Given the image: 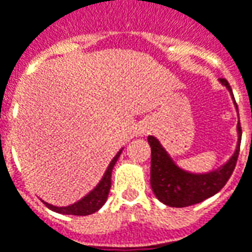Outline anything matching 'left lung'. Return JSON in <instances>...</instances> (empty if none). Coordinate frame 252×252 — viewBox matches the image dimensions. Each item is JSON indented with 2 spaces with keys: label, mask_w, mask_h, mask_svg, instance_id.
<instances>
[{
  "label": "left lung",
  "mask_w": 252,
  "mask_h": 252,
  "mask_svg": "<svg viewBox=\"0 0 252 252\" xmlns=\"http://www.w3.org/2000/svg\"><path fill=\"white\" fill-rule=\"evenodd\" d=\"M222 87H225L233 100L234 107L237 110V104L234 102L232 88L225 78H220ZM237 131V143L233 155L229 160L220 164L218 168H214L207 172H191L179 167L168 152L164 149L160 140L156 136H148V142L152 149V165H150V185L155 196L162 204L169 207H189L204 201L211 197L225 186L236 167L239 157L241 140L240 121L236 126Z\"/></svg>",
  "instance_id": "8db88e82"
}]
</instances>
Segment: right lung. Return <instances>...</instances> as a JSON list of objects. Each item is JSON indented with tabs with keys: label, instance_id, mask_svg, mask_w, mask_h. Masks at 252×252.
<instances>
[{
	"label": "right lung",
	"instance_id": "obj_1",
	"mask_svg": "<svg viewBox=\"0 0 252 252\" xmlns=\"http://www.w3.org/2000/svg\"><path fill=\"white\" fill-rule=\"evenodd\" d=\"M123 149H120L117 155L113 157V160L104 171L102 179L97 182L96 186L90 193H87L83 198H80L76 203L64 205V207H58V205H52L47 203V201H44L48 208L55 212L63 214V215H90V214H94L97 210H100L102 205L106 203V200L109 197V191H110V188H112V171L117 160H119Z\"/></svg>",
	"mask_w": 252,
	"mask_h": 252
}]
</instances>
